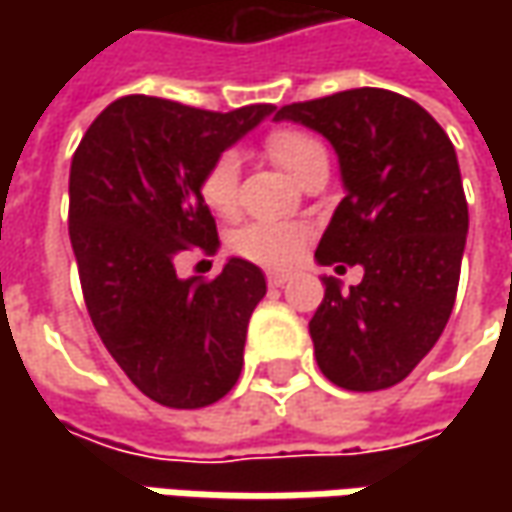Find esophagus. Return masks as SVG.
Listing matches in <instances>:
<instances>
[{
	"label": "esophagus",
	"instance_id": "34e87169",
	"mask_svg": "<svg viewBox=\"0 0 512 512\" xmlns=\"http://www.w3.org/2000/svg\"><path fill=\"white\" fill-rule=\"evenodd\" d=\"M290 279H293V276H290V273H285V270H267V285L270 287H282V285H287Z\"/></svg>",
	"mask_w": 512,
	"mask_h": 512
}]
</instances>
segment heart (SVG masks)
Wrapping results in <instances>:
<instances>
[{
  "mask_svg": "<svg viewBox=\"0 0 512 512\" xmlns=\"http://www.w3.org/2000/svg\"><path fill=\"white\" fill-rule=\"evenodd\" d=\"M267 156L302 182L316 165L327 162L325 145L299 128L270 130L265 139ZM199 196L205 207L219 219H233L239 210V159L233 153L216 156L199 179ZM310 242V227L296 222H253L239 227L230 236L233 253H239L247 262L265 267L293 265Z\"/></svg>",
  "mask_w": 512,
  "mask_h": 512,
  "instance_id": "b5f03b06",
  "label": "heart"
}]
</instances>
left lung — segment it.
I'll return each mask as SVG.
<instances>
[{
    "label": "left lung",
    "instance_id": "1",
    "mask_svg": "<svg viewBox=\"0 0 512 512\" xmlns=\"http://www.w3.org/2000/svg\"><path fill=\"white\" fill-rule=\"evenodd\" d=\"M276 119L319 130L339 153L347 196L319 265L364 267L350 293L325 279L310 319L319 370L344 390H387L439 342L456 302L467 199L453 142L422 105L384 88L293 102Z\"/></svg>",
    "mask_w": 512,
    "mask_h": 512
}]
</instances>
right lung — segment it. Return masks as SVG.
Wrapping results in <instances>:
<instances>
[{
  "label": "right lung",
  "mask_w": 512,
  "mask_h": 512,
  "mask_svg": "<svg viewBox=\"0 0 512 512\" xmlns=\"http://www.w3.org/2000/svg\"><path fill=\"white\" fill-rule=\"evenodd\" d=\"M273 105L216 113L133 93L102 110L70 162V245L90 322L148 399L196 410L233 390L265 276L230 259L213 279H179L182 250L213 253L199 196L207 165Z\"/></svg>",
  "instance_id": "add662e5"
}]
</instances>
